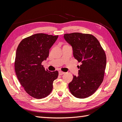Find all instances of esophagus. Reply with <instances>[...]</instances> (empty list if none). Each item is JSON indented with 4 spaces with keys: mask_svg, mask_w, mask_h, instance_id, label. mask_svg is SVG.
Returning a JSON list of instances; mask_svg holds the SVG:
<instances>
[{
    "mask_svg": "<svg viewBox=\"0 0 122 122\" xmlns=\"http://www.w3.org/2000/svg\"><path fill=\"white\" fill-rule=\"evenodd\" d=\"M58 74H59V75H63L64 74H65V72H62V71H59V72H58Z\"/></svg>",
    "mask_w": 122,
    "mask_h": 122,
    "instance_id": "34e87169",
    "label": "esophagus"
}]
</instances>
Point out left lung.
I'll list each match as a JSON object with an SVG mask.
<instances>
[{"label": "left lung", "mask_w": 122, "mask_h": 122, "mask_svg": "<svg viewBox=\"0 0 122 122\" xmlns=\"http://www.w3.org/2000/svg\"><path fill=\"white\" fill-rule=\"evenodd\" d=\"M64 39L72 47L73 56L82 64L78 75L73 76L69 84L74 96L86 98L97 90L104 78L106 54L97 38L90 34L73 32L66 34Z\"/></svg>", "instance_id": "1"}]
</instances>
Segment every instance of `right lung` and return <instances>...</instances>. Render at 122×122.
Here are the masks:
<instances>
[{
	"mask_svg": "<svg viewBox=\"0 0 122 122\" xmlns=\"http://www.w3.org/2000/svg\"><path fill=\"white\" fill-rule=\"evenodd\" d=\"M58 36L36 34L23 39L17 47L15 61L17 77L26 92L35 98L48 96L58 77L57 71L50 72L42 65Z\"/></svg>",
	"mask_w": 122,
	"mask_h": 122,
	"instance_id": "obj_1",
	"label": "right lung"
}]
</instances>
